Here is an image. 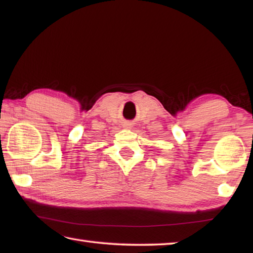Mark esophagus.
Here are the masks:
<instances>
[{"instance_id": "esophagus-1", "label": "esophagus", "mask_w": 253, "mask_h": 253, "mask_svg": "<svg viewBox=\"0 0 253 253\" xmlns=\"http://www.w3.org/2000/svg\"><path fill=\"white\" fill-rule=\"evenodd\" d=\"M126 127H127V128H130V125H129V124H127Z\"/></svg>"}]
</instances>
